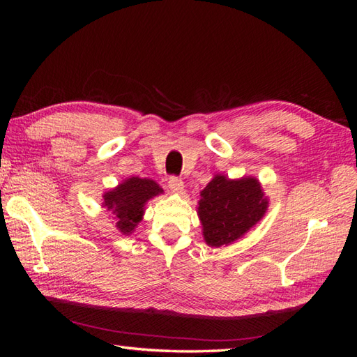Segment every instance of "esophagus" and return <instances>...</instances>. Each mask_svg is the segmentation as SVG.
<instances>
[{"mask_svg": "<svg viewBox=\"0 0 357 357\" xmlns=\"http://www.w3.org/2000/svg\"><path fill=\"white\" fill-rule=\"evenodd\" d=\"M169 188L173 193H183V190H184L183 179H179L178 176L169 178Z\"/></svg>", "mask_w": 357, "mask_h": 357, "instance_id": "esophagus-1", "label": "esophagus"}]
</instances>
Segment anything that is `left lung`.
<instances>
[{"label": "left lung", "instance_id": "1", "mask_svg": "<svg viewBox=\"0 0 357 357\" xmlns=\"http://www.w3.org/2000/svg\"><path fill=\"white\" fill-rule=\"evenodd\" d=\"M267 206L255 178L230 181L216 174L201 192L198 215L204 239L211 247L231 244L261 221Z\"/></svg>", "mask_w": 357, "mask_h": 357}]
</instances>
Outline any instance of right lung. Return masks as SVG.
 I'll list each match as a JSON object with an SVG mask.
<instances>
[{
	"label": "right lung",
	"mask_w": 357,
	"mask_h": 357,
	"mask_svg": "<svg viewBox=\"0 0 357 357\" xmlns=\"http://www.w3.org/2000/svg\"><path fill=\"white\" fill-rule=\"evenodd\" d=\"M159 193H162V188L155 181L130 178L104 195V207L115 216L118 230L128 234L142 219L144 204Z\"/></svg>",
	"instance_id": "right-lung-1"
}]
</instances>
